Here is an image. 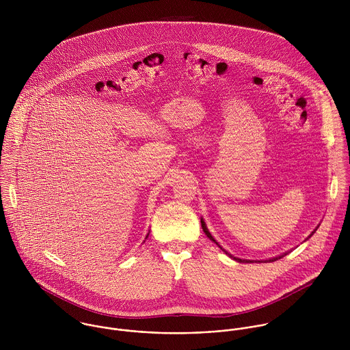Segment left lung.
Returning a JSON list of instances; mask_svg holds the SVG:
<instances>
[{"label":"left lung","mask_w":350,"mask_h":350,"mask_svg":"<svg viewBox=\"0 0 350 350\" xmlns=\"http://www.w3.org/2000/svg\"><path fill=\"white\" fill-rule=\"evenodd\" d=\"M200 225H202V229H203L204 234H206V236H207V237H208V239H210L213 243H215V244H217V245L221 248V250H222V252H225V253H226V254H228L230 258H233V260H236V261H239V262H253V261H254V262H272V261H276V260H279V258L284 257L286 254H288V252H284L283 254H279V256H276V257H271V258H268V260H248V258H240V257H236V256L230 254L228 250H224V248H222V247H221V245L217 243V240H215V239L211 236V233L208 232V229H207V226H206V222H204V219H203V218H200ZM318 228H319V225H318V226L314 229V232H311V234H310L307 239H310V237H311V236L315 233V230H317ZM307 239H306V240H307Z\"/></svg>","instance_id":"1"}]
</instances>
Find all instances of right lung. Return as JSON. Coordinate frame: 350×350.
I'll list each match as a JSON object with an SVG mask.
<instances>
[{"label": "right lung", "instance_id": "right-lung-1", "mask_svg": "<svg viewBox=\"0 0 350 350\" xmlns=\"http://www.w3.org/2000/svg\"><path fill=\"white\" fill-rule=\"evenodd\" d=\"M148 234H150V233H148ZM148 234H147V237H146V239H148Z\"/></svg>", "mask_w": 350, "mask_h": 350}]
</instances>
